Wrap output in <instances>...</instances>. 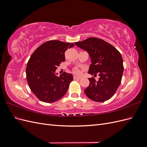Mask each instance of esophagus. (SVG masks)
<instances>
[{
	"instance_id": "esophagus-1",
	"label": "esophagus",
	"mask_w": 147,
	"mask_h": 147,
	"mask_svg": "<svg viewBox=\"0 0 147 147\" xmlns=\"http://www.w3.org/2000/svg\"><path fill=\"white\" fill-rule=\"evenodd\" d=\"M82 77H78V76H74V80H77V79H81Z\"/></svg>"
}]
</instances>
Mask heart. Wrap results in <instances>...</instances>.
Here are the masks:
<instances>
[{"instance_id":"b5f03b06","label":"heart","mask_w":147,"mask_h":147,"mask_svg":"<svg viewBox=\"0 0 147 147\" xmlns=\"http://www.w3.org/2000/svg\"><path fill=\"white\" fill-rule=\"evenodd\" d=\"M75 72L76 73V74H79V73H80L78 70H75Z\"/></svg>"}]
</instances>
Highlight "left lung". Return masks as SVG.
Here are the masks:
<instances>
[{
    "mask_svg": "<svg viewBox=\"0 0 147 147\" xmlns=\"http://www.w3.org/2000/svg\"><path fill=\"white\" fill-rule=\"evenodd\" d=\"M86 50L90 56L91 64L88 73L100 77L88 78L90 85L84 90L89 99L95 102L110 99L116 92L121 82L123 73V58L116 48L104 40L90 37L82 42H75Z\"/></svg>",
    "mask_w": 147,
    "mask_h": 147,
    "instance_id": "8db88e82",
    "label": "left lung"
}]
</instances>
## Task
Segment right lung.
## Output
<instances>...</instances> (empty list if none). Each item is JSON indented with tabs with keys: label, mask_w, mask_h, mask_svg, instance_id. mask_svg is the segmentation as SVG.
I'll use <instances>...</instances> for the list:
<instances>
[{
	"label": "right lung",
	"mask_w": 147,
	"mask_h": 147,
	"mask_svg": "<svg viewBox=\"0 0 147 147\" xmlns=\"http://www.w3.org/2000/svg\"><path fill=\"white\" fill-rule=\"evenodd\" d=\"M75 45L59 40H49L38 47L28 61L26 78L29 86L37 98L52 103L63 97L73 80L71 74L63 73L59 77L55 70L65 61V52Z\"/></svg>",
	"instance_id": "1"
}]
</instances>
